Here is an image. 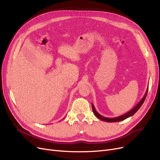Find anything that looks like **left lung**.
I'll use <instances>...</instances> for the list:
<instances>
[{
	"label": "left lung",
	"instance_id": "8db88e82",
	"mask_svg": "<svg viewBox=\"0 0 160 160\" xmlns=\"http://www.w3.org/2000/svg\"><path fill=\"white\" fill-rule=\"evenodd\" d=\"M148 89H147L146 93H145L144 96L143 97V98L139 101V102L136 105H135V107H134L132 109H131L129 111H128V113H125V114H123V115H120V116H118V117L113 118H105V117H104V116H102L101 115H100V114L98 112V111H96V109H95V107H94V105H93V104H92V109H93V113L95 114V115L96 116L97 118H99V119H101V120L104 121V122H109V123H110V122H121V121H123V120H124V119H125L128 118L129 117H131V116H132L133 115H134L135 113L137 112L138 110L140 108H141V106L142 105L143 103L144 102L145 99H146L147 93H148Z\"/></svg>",
	"mask_w": 160,
	"mask_h": 160
}]
</instances>
